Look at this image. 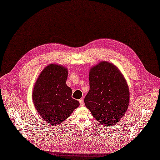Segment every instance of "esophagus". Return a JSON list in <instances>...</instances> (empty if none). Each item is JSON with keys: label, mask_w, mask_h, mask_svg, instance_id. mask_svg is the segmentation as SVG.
<instances>
[{"label": "esophagus", "mask_w": 160, "mask_h": 160, "mask_svg": "<svg viewBox=\"0 0 160 160\" xmlns=\"http://www.w3.org/2000/svg\"><path fill=\"white\" fill-rule=\"evenodd\" d=\"M79 102H80V107H83L84 106V102L83 101L82 99H80L79 100Z\"/></svg>", "instance_id": "obj_1"}]
</instances>
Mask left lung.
<instances>
[{"instance_id":"1","label":"left lung","mask_w":160,"mask_h":160,"mask_svg":"<svg viewBox=\"0 0 160 160\" xmlns=\"http://www.w3.org/2000/svg\"><path fill=\"white\" fill-rule=\"evenodd\" d=\"M89 91L85 103L99 122L113 125L119 121L129 104L127 83L118 69L107 62L91 69Z\"/></svg>"}]
</instances>
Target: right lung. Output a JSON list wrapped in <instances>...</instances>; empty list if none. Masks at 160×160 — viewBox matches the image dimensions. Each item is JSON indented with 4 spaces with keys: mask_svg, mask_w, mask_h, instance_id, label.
<instances>
[{
    "mask_svg": "<svg viewBox=\"0 0 160 160\" xmlns=\"http://www.w3.org/2000/svg\"><path fill=\"white\" fill-rule=\"evenodd\" d=\"M68 70L55 64L39 75L33 91V100L39 114L47 122L58 125L80 103L72 98V89L66 85Z\"/></svg>",
    "mask_w": 160,
    "mask_h": 160,
    "instance_id": "right-lung-1",
    "label": "right lung"
}]
</instances>
